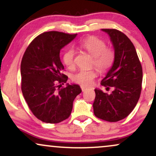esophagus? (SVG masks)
Here are the masks:
<instances>
[{
	"label": "esophagus",
	"mask_w": 156,
	"mask_h": 156,
	"mask_svg": "<svg viewBox=\"0 0 156 156\" xmlns=\"http://www.w3.org/2000/svg\"><path fill=\"white\" fill-rule=\"evenodd\" d=\"M80 88H81V90L83 91H85L86 89H87V87H84V86H81V87H80Z\"/></svg>",
	"instance_id": "34e87169"
}]
</instances>
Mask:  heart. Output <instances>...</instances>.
<instances>
[{
	"label": "heart",
	"instance_id": "heart-1",
	"mask_svg": "<svg viewBox=\"0 0 156 156\" xmlns=\"http://www.w3.org/2000/svg\"><path fill=\"white\" fill-rule=\"evenodd\" d=\"M78 47L93 56L92 65L101 73L108 70L114 63V51L112 48L106 47V43L103 39L96 37H87L80 41ZM75 54L73 49H68L64 52L62 59L68 69H73L75 67ZM96 76L97 73L94 69H80L73 76V79L78 84L89 86Z\"/></svg>",
	"mask_w": 156,
	"mask_h": 156
}]
</instances>
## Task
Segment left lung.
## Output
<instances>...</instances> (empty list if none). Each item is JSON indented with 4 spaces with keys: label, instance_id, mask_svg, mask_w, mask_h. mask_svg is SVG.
<instances>
[{
    "label": "left lung",
    "instance_id": "left-lung-1",
    "mask_svg": "<svg viewBox=\"0 0 156 156\" xmlns=\"http://www.w3.org/2000/svg\"><path fill=\"white\" fill-rule=\"evenodd\" d=\"M114 48L115 58L112 68L101 81V85L112 93L95 89L93 103L94 114L108 122L125 119L136 105L141 92L142 67L136 51L130 39L117 29L105 28Z\"/></svg>",
    "mask_w": 156,
    "mask_h": 156
}]
</instances>
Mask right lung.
<instances>
[{
	"instance_id": "add662e5",
	"label": "right lung",
	"mask_w": 156,
	"mask_h": 156,
	"mask_svg": "<svg viewBox=\"0 0 156 156\" xmlns=\"http://www.w3.org/2000/svg\"><path fill=\"white\" fill-rule=\"evenodd\" d=\"M76 34L48 31L37 36L26 48L20 65L21 89L30 110L39 120L58 123L69 117L75 98L81 92L77 84H67L59 53Z\"/></svg>"
}]
</instances>
